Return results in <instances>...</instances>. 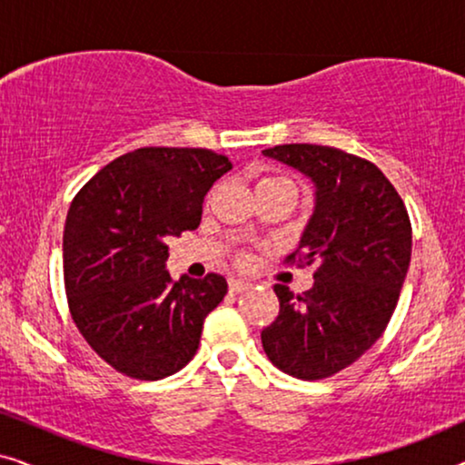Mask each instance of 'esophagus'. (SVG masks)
<instances>
[{
  "label": "esophagus",
  "mask_w": 465,
  "mask_h": 465,
  "mask_svg": "<svg viewBox=\"0 0 465 465\" xmlns=\"http://www.w3.org/2000/svg\"><path fill=\"white\" fill-rule=\"evenodd\" d=\"M252 283L250 282H243V279H231L228 282V290L231 292H241V290H250Z\"/></svg>",
  "instance_id": "esophagus-1"
}]
</instances>
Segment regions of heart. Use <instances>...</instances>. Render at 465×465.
I'll list each match as a JSON object with an SVG mask.
<instances>
[{
	"label": "heart",
	"instance_id": "1",
	"mask_svg": "<svg viewBox=\"0 0 465 465\" xmlns=\"http://www.w3.org/2000/svg\"><path fill=\"white\" fill-rule=\"evenodd\" d=\"M266 186H285V188H290V190H294V193H298L296 182L290 180V177H285V175H266L258 182L256 188H266ZM237 264H241V266L250 264V253L241 252L237 256Z\"/></svg>",
	"mask_w": 465,
	"mask_h": 465
}]
</instances>
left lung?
<instances>
[{
  "label": "left lung",
  "instance_id": "left-lung-1",
  "mask_svg": "<svg viewBox=\"0 0 465 465\" xmlns=\"http://www.w3.org/2000/svg\"><path fill=\"white\" fill-rule=\"evenodd\" d=\"M315 183V212L288 264L313 266V288L277 283V320L262 347L279 371L320 381L351 366L385 332L411 262L404 201L377 164L339 148L285 143L264 150Z\"/></svg>",
  "mask_w": 465,
  "mask_h": 465
}]
</instances>
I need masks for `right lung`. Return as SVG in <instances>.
I'll list each match as a JSON object with an SVG mask.
<instances>
[{
	"mask_svg": "<svg viewBox=\"0 0 465 465\" xmlns=\"http://www.w3.org/2000/svg\"><path fill=\"white\" fill-rule=\"evenodd\" d=\"M232 164L205 148H139L105 164L69 205L63 231L67 307L114 371L158 381L199 349L226 279L169 277L167 241L201 224L203 199Z\"/></svg>",
	"mask_w": 465,
	"mask_h": 465,
	"instance_id": "right-lung-1",
	"label": "right lung"
}]
</instances>
